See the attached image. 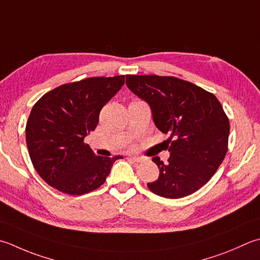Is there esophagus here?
Masks as SVG:
<instances>
[{
    "label": "esophagus",
    "instance_id": "obj_1",
    "mask_svg": "<svg viewBox=\"0 0 260 260\" xmlns=\"http://www.w3.org/2000/svg\"><path fill=\"white\" fill-rule=\"evenodd\" d=\"M128 159L133 162H142L143 161V157L142 156H128Z\"/></svg>",
    "mask_w": 260,
    "mask_h": 260
}]
</instances>
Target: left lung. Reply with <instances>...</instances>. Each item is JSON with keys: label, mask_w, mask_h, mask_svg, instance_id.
I'll return each instance as SVG.
<instances>
[{"label": "left lung", "mask_w": 260, "mask_h": 260, "mask_svg": "<svg viewBox=\"0 0 260 260\" xmlns=\"http://www.w3.org/2000/svg\"><path fill=\"white\" fill-rule=\"evenodd\" d=\"M132 92L150 106L152 118L167 141L170 156L152 161L159 178L147 187L165 198L197 191L215 174L228 151L230 123L214 94L175 76L126 75Z\"/></svg>", "instance_id": "obj_1"}]
</instances>
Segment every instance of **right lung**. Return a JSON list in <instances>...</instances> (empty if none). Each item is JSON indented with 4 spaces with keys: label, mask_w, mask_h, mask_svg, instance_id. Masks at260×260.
<instances>
[{
    "label": "right lung",
    "mask_w": 260,
    "mask_h": 260,
    "mask_svg": "<svg viewBox=\"0 0 260 260\" xmlns=\"http://www.w3.org/2000/svg\"><path fill=\"white\" fill-rule=\"evenodd\" d=\"M124 83L125 75L89 78L57 86L35 104L25 141L36 171L49 186L83 195L106 181L114 162L123 156H98L83 141Z\"/></svg>",
    "instance_id": "1"
}]
</instances>
